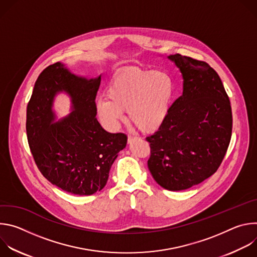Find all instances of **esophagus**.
Here are the masks:
<instances>
[{"label":"esophagus","instance_id":"34e87169","mask_svg":"<svg viewBox=\"0 0 257 257\" xmlns=\"http://www.w3.org/2000/svg\"><path fill=\"white\" fill-rule=\"evenodd\" d=\"M138 139V137H135V136H131V135H129L128 136V143H132L133 141H135V140H137Z\"/></svg>","mask_w":257,"mask_h":257}]
</instances>
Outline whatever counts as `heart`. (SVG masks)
<instances>
[{
  "mask_svg": "<svg viewBox=\"0 0 257 257\" xmlns=\"http://www.w3.org/2000/svg\"><path fill=\"white\" fill-rule=\"evenodd\" d=\"M175 85L164 71L127 68L119 71L109 82L106 96L95 101L96 115L102 126L116 131L128 117L140 131H157L166 121Z\"/></svg>",
  "mask_w": 257,
  "mask_h": 257,
  "instance_id": "1",
  "label": "heart"
}]
</instances>
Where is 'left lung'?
I'll list each match as a JSON object with an SVG mask.
<instances>
[{"label":"left lung","instance_id":"8db88e82","mask_svg":"<svg viewBox=\"0 0 257 257\" xmlns=\"http://www.w3.org/2000/svg\"><path fill=\"white\" fill-rule=\"evenodd\" d=\"M180 70L182 95L171 105L151 144L150 172L171 191L195 186L215 173L232 135V108L217 73L205 62L179 54L167 57Z\"/></svg>","mask_w":257,"mask_h":257}]
</instances>
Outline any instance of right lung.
<instances>
[{
	"instance_id": "add662e5",
	"label": "right lung",
	"mask_w": 257,
	"mask_h": 257,
	"mask_svg": "<svg viewBox=\"0 0 257 257\" xmlns=\"http://www.w3.org/2000/svg\"><path fill=\"white\" fill-rule=\"evenodd\" d=\"M100 77L78 76L55 63L40 74L27 105V139L36 166L53 185L72 194L100 191L127 144L125 134L106 132L95 118ZM61 93L71 106L70 114L58 119L53 102Z\"/></svg>"
}]
</instances>
